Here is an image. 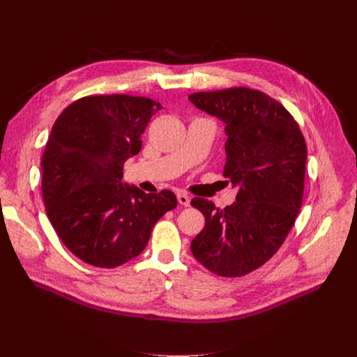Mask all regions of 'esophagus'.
Instances as JSON below:
<instances>
[{"label": "esophagus", "instance_id": "esophagus-1", "mask_svg": "<svg viewBox=\"0 0 357 357\" xmlns=\"http://www.w3.org/2000/svg\"><path fill=\"white\" fill-rule=\"evenodd\" d=\"M176 197H178V202L181 203L182 206H189V205H190V197H189L186 193H183V192H179Z\"/></svg>", "mask_w": 357, "mask_h": 357}]
</instances>
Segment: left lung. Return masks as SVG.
Segmentation results:
<instances>
[{
	"instance_id": "obj_1",
	"label": "left lung",
	"mask_w": 357,
	"mask_h": 357,
	"mask_svg": "<svg viewBox=\"0 0 357 357\" xmlns=\"http://www.w3.org/2000/svg\"><path fill=\"white\" fill-rule=\"evenodd\" d=\"M190 103L223 121L227 141L223 175L236 202L216 209L208 199L190 205L205 216L192 240L193 257L222 277H241L268 261L299 213L307 144L285 107L260 90L200 91Z\"/></svg>"
}]
</instances>
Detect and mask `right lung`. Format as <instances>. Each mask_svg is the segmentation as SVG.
<instances>
[{
	"instance_id": "right-lung-1",
	"label": "right lung",
	"mask_w": 357,
	"mask_h": 357,
	"mask_svg": "<svg viewBox=\"0 0 357 357\" xmlns=\"http://www.w3.org/2000/svg\"><path fill=\"white\" fill-rule=\"evenodd\" d=\"M162 109L146 97L87 96L50 130L42 196L47 219L82 261L114 268L139 256L151 230L178 206L171 190L145 193L121 182L123 164L141 151V134Z\"/></svg>"
}]
</instances>
